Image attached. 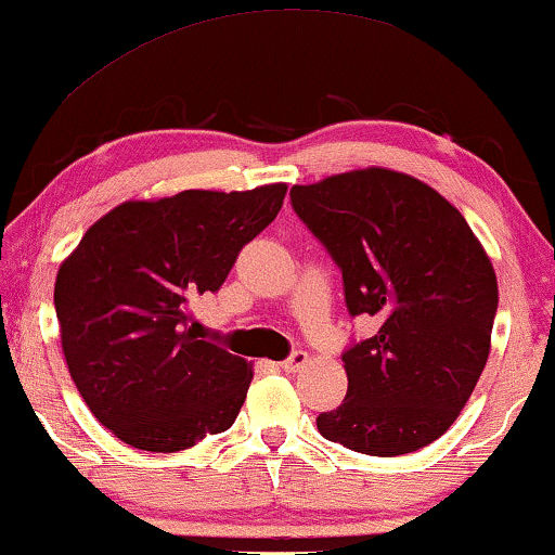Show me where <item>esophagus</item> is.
I'll return each instance as SVG.
<instances>
[{"mask_svg":"<svg viewBox=\"0 0 555 555\" xmlns=\"http://www.w3.org/2000/svg\"><path fill=\"white\" fill-rule=\"evenodd\" d=\"M310 363V356L308 352H293L291 358L287 360H283V363H280V367H283L285 373H297V371H302L305 365Z\"/></svg>","mask_w":555,"mask_h":555,"instance_id":"1","label":"esophagus"}]
</instances>
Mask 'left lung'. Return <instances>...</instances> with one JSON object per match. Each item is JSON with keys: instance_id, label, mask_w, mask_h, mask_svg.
<instances>
[{"instance_id": "8db88e82", "label": "left lung", "mask_w": 555, "mask_h": 555, "mask_svg": "<svg viewBox=\"0 0 555 555\" xmlns=\"http://www.w3.org/2000/svg\"><path fill=\"white\" fill-rule=\"evenodd\" d=\"M293 207L343 270L350 315L377 331L343 356L348 396L320 436L392 457L433 443L468 403L498 308L491 258L430 184L363 167L293 184Z\"/></svg>"}]
</instances>
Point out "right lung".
Here are the masks:
<instances>
[{"label":"right lung","mask_w":555,"mask_h":555,"mask_svg":"<svg viewBox=\"0 0 555 555\" xmlns=\"http://www.w3.org/2000/svg\"><path fill=\"white\" fill-rule=\"evenodd\" d=\"M285 192L272 182L127 199L62 260L54 308L64 360L87 408L122 443L178 453L235 423L253 365L199 340L190 302L218 291Z\"/></svg>","instance_id":"right-lung-1"}]
</instances>
